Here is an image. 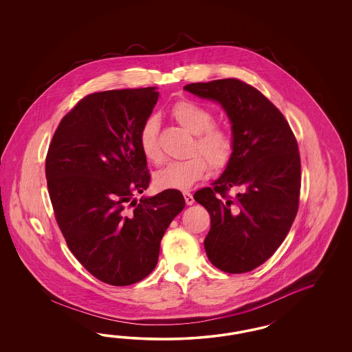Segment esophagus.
I'll return each mask as SVG.
<instances>
[{
    "instance_id": "1",
    "label": "esophagus",
    "mask_w": 352,
    "mask_h": 352,
    "mask_svg": "<svg viewBox=\"0 0 352 352\" xmlns=\"http://www.w3.org/2000/svg\"><path fill=\"white\" fill-rule=\"evenodd\" d=\"M183 196H184V200H186V204H187V205H192L193 201H195V200H193V196H192L191 192H183Z\"/></svg>"
}]
</instances>
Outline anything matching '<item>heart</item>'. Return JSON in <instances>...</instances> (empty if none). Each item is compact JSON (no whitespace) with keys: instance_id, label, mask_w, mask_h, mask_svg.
Instances as JSON below:
<instances>
[{"instance_id":"1","label":"heart","mask_w":352,"mask_h":352,"mask_svg":"<svg viewBox=\"0 0 352 352\" xmlns=\"http://www.w3.org/2000/svg\"><path fill=\"white\" fill-rule=\"evenodd\" d=\"M170 113L182 128L196 135L192 151L204 155L212 169L218 170L227 165L232 155L234 139L226 129L213 125L210 111L190 100H182L173 106ZM157 133L156 118H148L139 131L140 151L146 160L153 164L161 161ZM206 161L200 155H193L186 160L170 161L156 171L153 183L159 190H188L208 171Z\"/></svg>"}]
</instances>
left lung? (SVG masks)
<instances>
[{
  "instance_id": "8db88e82",
  "label": "left lung",
  "mask_w": 352,
  "mask_h": 352,
  "mask_svg": "<svg viewBox=\"0 0 352 352\" xmlns=\"http://www.w3.org/2000/svg\"><path fill=\"white\" fill-rule=\"evenodd\" d=\"M219 103L234 149L222 175L193 199L210 214L204 246L214 266L244 274L265 263L285 240L298 212V144L283 113L256 87L236 78L183 87ZM236 189L234 198L228 196Z\"/></svg>"
}]
</instances>
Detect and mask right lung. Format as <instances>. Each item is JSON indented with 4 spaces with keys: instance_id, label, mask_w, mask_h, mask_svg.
<instances>
[{
    "instance_id": "obj_1",
    "label": "right lung",
    "mask_w": 352,
    "mask_h": 352,
    "mask_svg": "<svg viewBox=\"0 0 352 352\" xmlns=\"http://www.w3.org/2000/svg\"><path fill=\"white\" fill-rule=\"evenodd\" d=\"M157 87L108 90L81 99L54 133L46 179L58 226L98 280L125 287L155 270L160 243L184 208L178 190L134 199L151 181L139 131Z\"/></svg>"
}]
</instances>
